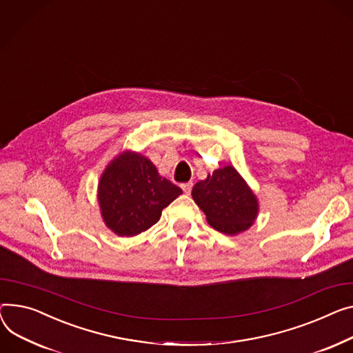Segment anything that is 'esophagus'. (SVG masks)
Returning <instances> with one entry per match:
<instances>
[{"instance_id": "esophagus-1", "label": "esophagus", "mask_w": 353, "mask_h": 353, "mask_svg": "<svg viewBox=\"0 0 353 353\" xmlns=\"http://www.w3.org/2000/svg\"><path fill=\"white\" fill-rule=\"evenodd\" d=\"M181 189H183V192H184L185 194H190V193H192V189H193V183H192V181L183 183V184H181Z\"/></svg>"}]
</instances>
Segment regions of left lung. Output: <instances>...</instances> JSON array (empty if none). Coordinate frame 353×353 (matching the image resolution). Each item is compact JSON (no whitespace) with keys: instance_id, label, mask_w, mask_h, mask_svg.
<instances>
[{"instance_id":"8db88e82","label":"left lung","mask_w":353,"mask_h":353,"mask_svg":"<svg viewBox=\"0 0 353 353\" xmlns=\"http://www.w3.org/2000/svg\"><path fill=\"white\" fill-rule=\"evenodd\" d=\"M192 196L208 224L227 236L248 230L258 214L255 194L232 166L217 169L199 181Z\"/></svg>"}]
</instances>
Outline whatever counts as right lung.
<instances>
[{"mask_svg": "<svg viewBox=\"0 0 353 353\" xmlns=\"http://www.w3.org/2000/svg\"><path fill=\"white\" fill-rule=\"evenodd\" d=\"M181 193L180 187L159 174L148 157L129 150L108 164L98 184L102 219L121 237L150 228L163 208Z\"/></svg>", "mask_w": 353, "mask_h": 353, "instance_id": "obj_1", "label": "right lung"}]
</instances>
